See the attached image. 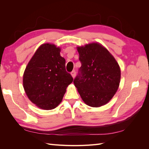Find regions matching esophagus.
Here are the masks:
<instances>
[{
	"label": "esophagus",
	"instance_id": "esophagus-1",
	"mask_svg": "<svg viewBox=\"0 0 149 149\" xmlns=\"http://www.w3.org/2000/svg\"><path fill=\"white\" fill-rule=\"evenodd\" d=\"M71 76H72V77H73V78H74L75 77V75H76V71H75L74 70L72 71L71 73Z\"/></svg>",
	"mask_w": 149,
	"mask_h": 149
}]
</instances>
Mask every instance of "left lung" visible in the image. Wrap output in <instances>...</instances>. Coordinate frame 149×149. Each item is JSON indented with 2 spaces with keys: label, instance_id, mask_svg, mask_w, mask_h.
<instances>
[{
  "label": "left lung",
  "instance_id": "left-lung-1",
  "mask_svg": "<svg viewBox=\"0 0 149 149\" xmlns=\"http://www.w3.org/2000/svg\"><path fill=\"white\" fill-rule=\"evenodd\" d=\"M81 63L73 83L83 101L97 107L106 104L114 96L120 79L118 62L98 43L77 47Z\"/></svg>",
  "mask_w": 149,
  "mask_h": 149
}]
</instances>
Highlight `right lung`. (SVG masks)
I'll list each match as a JSON object with an SVG mask.
<instances>
[{"label":"right lung","mask_w":149,"mask_h":149,"mask_svg":"<svg viewBox=\"0 0 149 149\" xmlns=\"http://www.w3.org/2000/svg\"><path fill=\"white\" fill-rule=\"evenodd\" d=\"M60 48L45 43L36 51L24 73L23 85L29 100L45 110L55 109L73 81L65 68Z\"/></svg>","instance_id":"1"}]
</instances>
